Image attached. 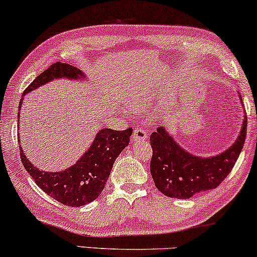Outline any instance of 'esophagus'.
Wrapping results in <instances>:
<instances>
[{
  "label": "esophagus",
  "mask_w": 257,
  "mask_h": 257,
  "mask_svg": "<svg viewBox=\"0 0 257 257\" xmlns=\"http://www.w3.org/2000/svg\"><path fill=\"white\" fill-rule=\"evenodd\" d=\"M145 139H148V135H146L145 130L142 127H136L132 133V142L135 143L137 141H145Z\"/></svg>",
  "instance_id": "34e87169"
}]
</instances>
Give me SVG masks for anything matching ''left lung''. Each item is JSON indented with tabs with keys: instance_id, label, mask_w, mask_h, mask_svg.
Here are the masks:
<instances>
[{
	"instance_id": "8db88e82",
	"label": "left lung",
	"mask_w": 257,
	"mask_h": 257,
	"mask_svg": "<svg viewBox=\"0 0 257 257\" xmlns=\"http://www.w3.org/2000/svg\"><path fill=\"white\" fill-rule=\"evenodd\" d=\"M245 135L244 115L234 144L217 156L204 158L188 152L164 127H158L150 137L152 148L150 170L153 182L163 195L179 199L191 198L198 192L217 188L234 168L244 145Z\"/></svg>"
}]
</instances>
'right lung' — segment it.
Returning a JSON list of instances; mask_svg holds the SVG:
<instances>
[{
	"label": "right lung",
	"instance_id": "right-lung-1",
	"mask_svg": "<svg viewBox=\"0 0 257 257\" xmlns=\"http://www.w3.org/2000/svg\"><path fill=\"white\" fill-rule=\"evenodd\" d=\"M86 79L84 73L68 63L55 62L32 82L23 95L54 79ZM22 100H20L19 114ZM20 122V121H19ZM132 128L115 131L102 128L96 133L92 145L71 168L59 172L42 171L29 162L20 146V156L27 172L46 194L62 204L82 206L94 201L101 194L116 157L128 145ZM20 142V139H19Z\"/></svg>",
	"mask_w": 257,
	"mask_h": 257
}]
</instances>
